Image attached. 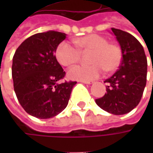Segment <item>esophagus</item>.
<instances>
[{
  "instance_id": "34e87169",
  "label": "esophagus",
  "mask_w": 153,
  "mask_h": 153,
  "mask_svg": "<svg viewBox=\"0 0 153 153\" xmlns=\"http://www.w3.org/2000/svg\"><path fill=\"white\" fill-rule=\"evenodd\" d=\"M80 82H83V83H86V84H92L94 83L93 81H79Z\"/></svg>"
}]
</instances>
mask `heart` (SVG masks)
I'll return each instance as SVG.
<instances>
[{
	"instance_id": "heart-1",
	"label": "heart",
	"mask_w": 153,
	"mask_h": 153,
	"mask_svg": "<svg viewBox=\"0 0 153 153\" xmlns=\"http://www.w3.org/2000/svg\"><path fill=\"white\" fill-rule=\"evenodd\" d=\"M76 47L62 42L57 47L56 58L64 66H71L79 61L81 53L91 51L88 56L90 65H76L68 71V76L74 80L90 81L99 77L103 71L112 72L120 65L122 50L108 39L98 34H90L74 41Z\"/></svg>"
}]
</instances>
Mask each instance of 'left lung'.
Here are the masks:
<instances>
[{
    "label": "left lung",
    "mask_w": 153,
    "mask_h": 153,
    "mask_svg": "<svg viewBox=\"0 0 153 153\" xmlns=\"http://www.w3.org/2000/svg\"><path fill=\"white\" fill-rule=\"evenodd\" d=\"M122 50V62L117 72L106 79V93L95 100L104 111L123 115L138 105L146 84L147 59L142 45L131 34L111 28ZM153 71V67H152Z\"/></svg>",
    "instance_id": "1"
}]
</instances>
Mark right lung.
Here are the masks:
<instances>
[{
  "label": "right lung",
  "instance_id": "add662e5",
  "mask_svg": "<svg viewBox=\"0 0 153 153\" xmlns=\"http://www.w3.org/2000/svg\"><path fill=\"white\" fill-rule=\"evenodd\" d=\"M65 37L66 34L54 30L35 34L21 43L13 58L16 96L27 113L37 118H51L65 110L76 83H59L65 72L54 53Z\"/></svg>",
  "mask_w": 153,
  "mask_h": 153
}]
</instances>
